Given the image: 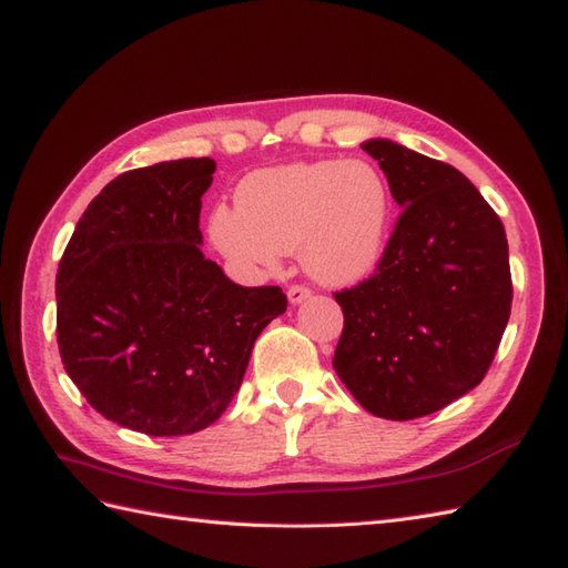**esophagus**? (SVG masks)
I'll use <instances>...</instances> for the list:
<instances>
[{"label": "esophagus", "mask_w": 568, "mask_h": 568, "mask_svg": "<svg viewBox=\"0 0 568 568\" xmlns=\"http://www.w3.org/2000/svg\"><path fill=\"white\" fill-rule=\"evenodd\" d=\"M312 295V291L307 285H291V291H287V300H291L293 305L305 303V300Z\"/></svg>", "instance_id": "esophagus-1"}]
</instances>
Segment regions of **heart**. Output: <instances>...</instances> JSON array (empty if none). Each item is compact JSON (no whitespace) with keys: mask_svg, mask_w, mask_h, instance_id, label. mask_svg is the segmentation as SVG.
<instances>
[{"mask_svg":"<svg viewBox=\"0 0 568 568\" xmlns=\"http://www.w3.org/2000/svg\"><path fill=\"white\" fill-rule=\"evenodd\" d=\"M388 180L366 161H312L253 171L236 207L220 204L210 234L229 261L273 271L300 248L305 271L324 285H346L376 268L388 239Z\"/></svg>","mask_w":568,"mask_h":568,"instance_id":"obj_1","label":"heart"}]
</instances>
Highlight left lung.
I'll list each match as a JSON object with an SVG mask.
<instances>
[{
  "instance_id": "1",
  "label": "left lung",
  "mask_w": 568,
  "mask_h": 568,
  "mask_svg": "<svg viewBox=\"0 0 568 568\" xmlns=\"http://www.w3.org/2000/svg\"><path fill=\"white\" fill-rule=\"evenodd\" d=\"M361 149L403 212L373 275L334 293L344 329L332 364L368 413L403 422L484 381L510 320L508 239L454 165L385 139Z\"/></svg>"
}]
</instances>
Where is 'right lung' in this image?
<instances>
[{
    "instance_id": "obj_1",
    "label": "right lung",
    "mask_w": 568,
    "mask_h": 568,
    "mask_svg": "<svg viewBox=\"0 0 568 568\" xmlns=\"http://www.w3.org/2000/svg\"><path fill=\"white\" fill-rule=\"evenodd\" d=\"M212 159L136 168L94 197L55 275L60 358L88 403L149 437L192 434L232 403L277 285L229 281L200 251Z\"/></svg>"
}]
</instances>
